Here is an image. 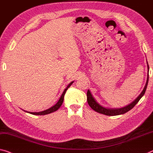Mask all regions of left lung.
<instances>
[{"label":"left lung","mask_w":153,"mask_h":153,"mask_svg":"<svg viewBox=\"0 0 153 153\" xmlns=\"http://www.w3.org/2000/svg\"><path fill=\"white\" fill-rule=\"evenodd\" d=\"M147 62V67H148V75H147V79H146V84H145V86L143 91H142V93L140 94V95L137 97L135 99L133 102L131 103L129 105L125 106L123 108H105L104 106L101 105V104H99L95 99L94 98V97L93 96V94L91 93V91L88 90L87 91V101H88V105H90L92 109L93 110H94L97 112L102 114H105L107 116H116V115H120V114H123L127 111H129L130 110L134 107V106L136 105L138 101H140V99H141L146 92V90L147 88V85H148V82H149V64Z\"/></svg>","instance_id":"8db88e82"}]
</instances>
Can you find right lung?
Masks as SVG:
<instances>
[{
    "label": "right lung",
    "instance_id": "right-lung-1",
    "mask_svg": "<svg viewBox=\"0 0 153 153\" xmlns=\"http://www.w3.org/2000/svg\"><path fill=\"white\" fill-rule=\"evenodd\" d=\"M74 81H73L71 82H70L69 84V85L67 86V88L64 90L63 93H62V95L60 96V97L59 99V100L58 101V102L55 104L54 105H53L52 107L50 108L49 109H47V110H45L44 111H39V112H30V111H25L24 110V111H26V112H28L29 114H33V115H45V114H50V113H52L54 112V111H56L57 110H59L60 108V106L62 104V102H63V100H64V96L65 94V93H66L67 90L69 88L70 86H71V84L74 83Z\"/></svg>",
    "mask_w": 153,
    "mask_h": 153
}]
</instances>
